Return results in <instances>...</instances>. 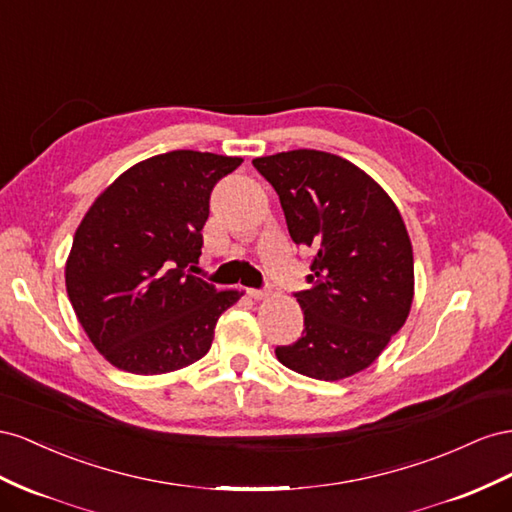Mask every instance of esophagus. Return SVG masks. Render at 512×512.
I'll return each mask as SVG.
<instances>
[{
	"label": "esophagus",
	"mask_w": 512,
	"mask_h": 512,
	"mask_svg": "<svg viewBox=\"0 0 512 512\" xmlns=\"http://www.w3.org/2000/svg\"><path fill=\"white\" fill-rule=\"evenodd\" d=\"M248 296L255 298V300H261L268 296V289H248Z\"/></svg>",
	"instance_id": "obj_1"
}]
</instances>
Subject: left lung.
<instances>
[{
    "instance_id": "8db88e82",
    "label": "left lung",
    "mask_w": 512,
    "mask_h": 512,
    "mask_svg": "<svg viewBox=\"0 0 512 512\" xmlns=\"http://www.w3.org/2000/svg\"><path fill=\"white\" fill-rule=\"evenodd\" d=\"M281 199L291 240L309 248L296 291L302 337L274 349L287 369L337 382L384 352L414 298V255L392 199L349 160L291 150L253 160Z\"/></svg>"
}]
</instances>
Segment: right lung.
Here are the masks:
<instances>
[{"instance_id":"add662e5","label":"right lung","mask_w":512,"mask_h":512,"mask_svg":"<svg viewBox=\"0 0 512 512\" xmlns=\"http://www.w3.org/2000/svg\"><path fill=\"white\" fill-rule=\"evenodd\" d=\"M242 158L175 150L130 167L81 221L66 289L83 330L113 367L178 371L208 354L240 291L195 276L218 180Z\"/></svg>"}]
</instances>
